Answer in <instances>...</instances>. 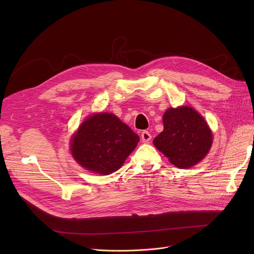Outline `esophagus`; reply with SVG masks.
Masks as SVG:
<instances>
[{
    "label": "esophagus",
    "mask_w": 254,
    "mask_h": 254,
    "mask_svg": "<svg viewBox=\"0 0 254 254\" xmlns=\"http://www.w3.org/2000/svg\"><path fill=\"white\" fill-rule=\"evenodd\" d=\"M141 138H142V141H143V142H148V141H150V140H151V135H150V132H149V131H147V130H144V131H142Z\"/></svg>",
    "instance_id": "obj_1"
}]
</instances>
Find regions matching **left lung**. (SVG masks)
<instances>
[{
  "mask_svg": "<svg viewBox=\"0 0 254 254\" xmlns=\"http://www.w3.org/2000/svg\"><path fill=\"white\" fill-rule=\"evenodd\" d=\"M164 130L153 140L172 165L189 169L209 152L213 137L205 118L189 106L169 108L164 116Z\"/></svg>",
  "mask_w": 254,
  "mask_h": 254,
  "instance_id": "obj_1",
  "label": "left lung"
}]
</instances>
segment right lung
<instances>
[{"mask_svg":"<svg viewBox=\"0 0 254 254\" xmlns=\"http://www.w3.org/2000/svg\"><path fill=\"white\" fill-rule=\"evenodd\" d=\"M139 136L112 113H96L80 125L71 140V153L84 169L109 175L136 148Z\"/></svg>","mask_w":254,"mask_h":254,"instance_id":"right-lung-1","label":"right lung"}]
</instances>
